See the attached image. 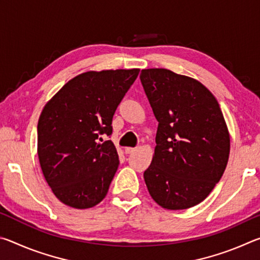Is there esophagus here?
<instances>
[{
  "instance_id": "34e87169",
  "label": "esophagus",
  "mask_w": 260,
  "mask_h": 260,
  "mask_svg": "<svg viewBox=\"0 0 260 260\" xmlns=\"http://www.w3.org/2000/svg\"><path fill=\"white\" fill-rule=\"evenodd\" d=\"M136 151V149L135 148H125V152L127 153V155H132V153L133 152H135Z\"/></svg>"
}]
</instances>
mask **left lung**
<instances>
[{
    "mask_svg": "<svg viewBox=\"0 0 260 260\" xmlns=\"http://www.w3.org/2000/svg\"><path fill=\"white\" fill-rule=\"evenodd\" d=\"M141 83L158 121L156 148L144 181L167 210L200 204L221 179L230 157L226 121L200 81L166 69H147Z\"/></svg>",
    "mask_w": 260,
    "mask_h": 260,
    "instance_id": "obj_1",
    "label": "left lung"
}]
</instances>
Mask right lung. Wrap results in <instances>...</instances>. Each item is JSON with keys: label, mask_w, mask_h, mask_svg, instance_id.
Wrapping results in <instances>:
<instances>
[{"label": "right lung", "mask_w": 260, "mask_h": 260, "mask_svg": "<svg viewBox=\"0 0 260 260\" xmlns=\"http://www.w3.org/2000/svg\"><path fill=\"white\" fill-rule=\"evenodd\" d=\"M139 69L81 73L60 88L38 122L42 173L61 203L88 209L107 196L119 165L112 118Z\"/></svg>", "instance_id": "add662e5"}]
</instances>
